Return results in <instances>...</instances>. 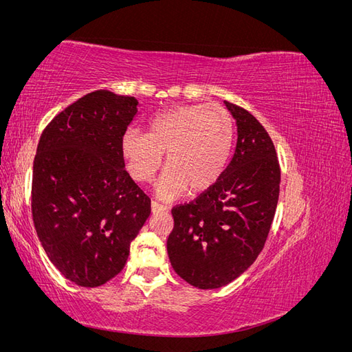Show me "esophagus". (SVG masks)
Returning <instances> with one entry per match:
<instances>
[{
	"instance_id": "34e87169",
	"label": "esophagus",
	"mask_w": 352,
	"mask_h": 352,
	"mask_svg": "<svg viewBox=\"0 0 352 352\" xmlns=\"http://www.w3.org/2000/svg\"><path fill=\"white\" fill-rule=\"evenodd\" d=\"M151 210H153V212H160V211H166L167 207L163 206V204H160V202H157V201H153L151 202Z\"/></svg>"
}]
</instances>
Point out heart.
Returning a JSON list of instances; mask_svg holds the SVG:
<instances>
[{"instance_id":"obj_1","label":"heart","mask_w":352,"mask_h":352,"mask_svg":"<svg viewBox=\"0 0 352 352\" xmlns=\"http://www.w3.org/2000/svg\"><path fill=\"white\" fill-rule=\"evenodd\" d=\"M235 122L221 105L180 104L154 116L148 133L127 131L122 138L126 168L136 182H150L166 154L167 170L158 194L175 198L204 194L223 176L229 163Z\"/></svg>"}]
</instances>
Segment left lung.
Returning <instances> with one entry per match:
<instances>
[{
  "label": "left lung",
  "instance_id": "8db88e82",
  "mask_svg": "<svg viewBox=\"0 0 352 352\" xmlns=\"http://www.w3.org/2000/svg\"><path fill=\"white\" fill-rule=\"evenodd\" d=\"M225 104L236 119L235 154L214 186L172 208L167 239L175 272L199 289L230 283L257 260L279 199L280 166L270 135L248 110Z\"/></svg>",
  "mask_w": 352,
  "mask_h": 352
}]
</instances>
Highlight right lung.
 Listing matches in <instances>:
<instances>
[{"mask_svg": "<svg viewBox=\"0 0 352 352\" xmlns=\"http://www.w3.org/2000/svg\"><path fill=\"white\" fill-rule=\"evenodd\" d=\"M138 100L98 89L58 113L41 135L32 217L48 258L79 286L119 274L151 214V199L124 168L122 138Z\"/></svg>", "mask_w": 352, "mask_h": 352, "instance_id": "obj_1", "label": "right lung"}]
</instances>
